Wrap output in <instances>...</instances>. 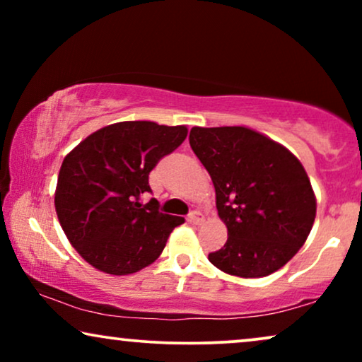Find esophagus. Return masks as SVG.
I'll return each instance as SVG.
<instances>
[{
	"label": "esophagus",
	"mask_w": 362,
	"mask_h": 362,
	"mask_svg": "<svg viewBox=\"0 0 362 362\" xmlns=\"http://www.w3.org/2000/svg\"><path fill=\"white\" fill-rule=\"evenodd\" d=\"M187 221L192 222V224H202L204 222V216H202L201 211H191L189 216H187Z\"/></svg>",
	"instance_id": "34e87169"
}]
</instances>
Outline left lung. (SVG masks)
Instances as JSON below:
<instances>
[{
	"mask_svg": "<svg viewBox=\"0 0 362 362\" xmlns=\"http://www.w3.org/2000/svg\"><path fill=\"white\" fill-rule=\"evenodd\" d=\"M189 145L211 175L227 227V242L209 254L211 264L242 279L281 269L305 244L316 216L298 158L245 127H194Z\"/></svg>",
	"mask_w": 362,
	"mask_h": 362,
	"instance_id": "obj_1",
	"label": "left lung"
}]
</instances>
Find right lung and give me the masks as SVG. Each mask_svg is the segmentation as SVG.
I'll use <instances>...</instances> for the list:
<instances>
[{"label": "right lung", "instance_id": "obj_1", "mask_svg": "<svg viewBox=\"0 0 362 362\" xmlns=\"http://www.w3.org/2000/svg\"><path fill=\"white\" fill-rule=\"evenodd\" d=\"M187 136L186 127L120 122L103 127L64 158L56 212L69 242L95 269L128 275L153 264L182 217L163 214L148 175Z\"/></svg>", "mask_w": 362, "mask_h": 362}]
</instances>
